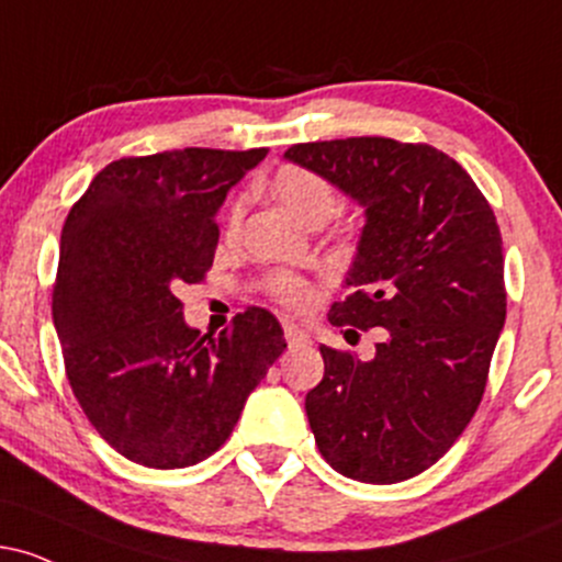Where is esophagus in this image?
<instances>
[{
    "label": "esophagus",
    "instance_id": "esophagus-1",
    "mask_svg": "<svg viewBox=\"0 0 562 562\" xmlns=\"http://www.w3.org/2000/svg\"><path fill=\"white\" fill-rule=\"evenodd\" d=\"M282 327H285V340H288L290 346L306 344V340H308V333L303 330V327L295 325V322H285V325H282Z\"/></svg>",
    "mask_w": 562,
    "mask_h": 562
}]
</instances>
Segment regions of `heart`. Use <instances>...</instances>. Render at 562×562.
Segmentation results:
<instances>
[{"label": "heart", "instance_id": "b5f03b06", "mask_svg": "<svg viewBox=\"0 0 562 562\" xmlns=\"http://www.w3.org/2000/svg\"><path fill=\"white\" fill-rule=\"evenodd\" d=\"M272 192L290 214L299 218V222L308 224V227H322L340 209V192L333 179L301 164H282L272 173ZM243 216L245 195L237 192V195L229 198L227 214H224V232H227V237H235L240 232ZM267 290L274 301H280L288 308H308L314 301L312 285L293 274H272L267 282Z\"/></svg>", "mask_w": 562, "mask_h": 562}]
</instances>
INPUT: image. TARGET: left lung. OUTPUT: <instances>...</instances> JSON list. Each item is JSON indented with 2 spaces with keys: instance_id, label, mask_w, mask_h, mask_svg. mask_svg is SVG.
I'll list each match as a JSON object with an SVG mask.
<instances>
[{
  "instance_id": "obj_1",
  "label": "left lung",
  "mask_w": 562,
  "mask_h": 562,
  "mask_svg": "<svg viewBox=\"0 0 562 562\" xmlns=\"http://www.w3.org/2000/svg\"><path fill=\"white\" fill-rule=\"evenodd\" d=\"M285 156L367 209L353 290L330 322L385 327L370 362L319 346L325 378L306 393L319 454L353 481H406L447 454L486 391L507 314L499 224L470 173L425 142H301Z\"/></svg>"
}]
</instances>
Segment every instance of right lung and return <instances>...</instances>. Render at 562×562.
Here are the masks:
<instances>
[{
	"label": "right lung",
	"instance_id": "obj_1",
	"mask_svg": "<svg viewBox=\"0 0 562 562\" xmlns=\"http://www.w3.org/2000/svg\"><path fill=\"white\" fill-rule=\"evenodd\" d=\"M263 156L184 147L119 158L63 224L53 319L68 383L97 434L137 465L214 454L285 351L267 308L248 306L214 338L184 325L173 295L205 280L218 205Z\"/></svg>",
	"mask_w": 562,
	"mask_h": 562
}]
</instances>
